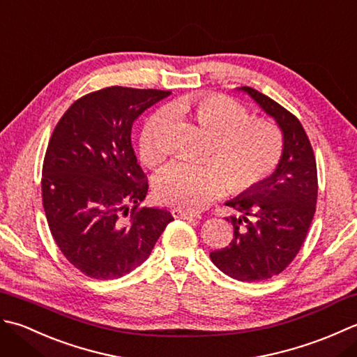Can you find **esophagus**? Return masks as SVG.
<instances>
[{
	"mask_svg": "<svg viewBox=\"0 0 357 357\" xmlns=\"http://www.w3.org/2000/svg\"><path fill=\"white\" fill-rule=\"evenodd\" d=\"M171 213L176 219H199L200 217L197 213H194V211H188L181 208H174Z\"/></svg>",
	"mask_w": 357,
	"mask_h": 357,
	"instance_id": "obj_1",
	"label": "esophagus"
}]
</instances>
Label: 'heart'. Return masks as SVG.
Returning <instances> with one entry per match:
<instances>
[{
	"mask_svg": "<svg viewBox=\"0 0 357 357\" xmlns=\"http://www.w3.org/2000/svg\"><path fill=\"white\" fill-rule=\"evenodd\" d=\"M169 111L188 115L215 135L213 152L220 158L168 166L155 181L157 197L165 203L200 209L231 185L237 191L256 186L279 163L282 134L278 126L270 121L250 120L248 111L234 100L225 96H189L177 100ZM169 111H157L143 126L140 155L151 166L162 163L169 152L166 142Z\"/></svg>",
	"mask_w": 357,
	"mask_h": 357,
	"instance_id": "obj_1",
	"label": "heart"
}]
</instances>
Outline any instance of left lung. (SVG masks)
I'll use <instances>...</instances> for the list:
<instances>
[{"instance_id": "obj_1", "label": "left lung", "mask_w": 357, "mask_h": 357, "mask_svg": "<svg viewBox=\"0 0 357 357\" xmlns=\"http://www.w3.org/2000/svg\"><path fill=\"white\" fill-rule=\"evenodd\" d=\"M237 91L278 123L282 155L270 177L225 203L238 213L227 217L234 236L209 257L232 279L259 282L285 270L303 245L316 211L317 168L308 137L293 114L252 87Z\"/></svg>"}]
</instances>
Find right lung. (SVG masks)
Wrapping results in <instances>:
<instances>
[{
  "instance_id": "obj_1",
  "label": "right lung",
  "mask_w": 357,
  "mask_h": 357,
  "mask_svg": "<svg viewBox=\"0 0 357 357\" xmlns=\"http://www.w3.org/2000/svg\"><path fill=\"white\" fill-rule=\"evenodd\" d=\"M169 93L121 86L92 92L50 137L41 178L49 228L64 257L92 279L134 271L174 220L165 208H140L148 180L130 143L134 121ZM129 208L125 222L121 211Z\"/></svg>"
}]
</instances>
